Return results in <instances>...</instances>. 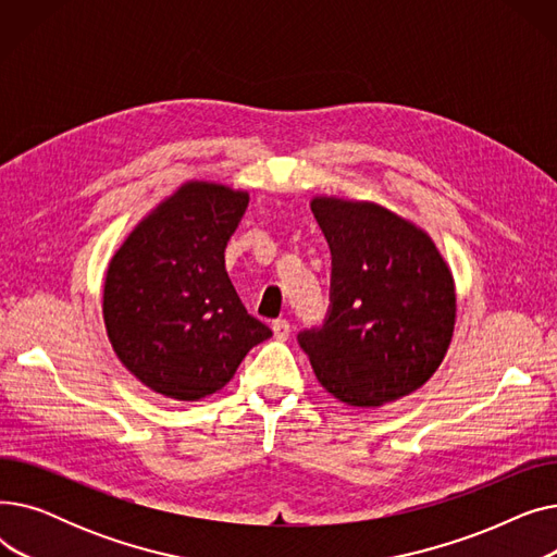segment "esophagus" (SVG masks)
I'll use <instances>...</instances> for the list:
<instances>
[{"mask_svg": "<svg viewBox=\"0 0 557 557\" xmlns=\"http://www.w3.org/2000/svg\"><path fill=\"white\" fill-rule=\"evenodd\" d=\"M271 330H273V336H275L277 341H286L288 334H290V325L286 323V320H273Z\"/></svg>", "mask_w": 557, "mask_h": 557, "instance_id": "1", "label": "esophagus"}]
</instances>
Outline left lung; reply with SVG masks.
I'll return each mask as SVG.
<instances>
[{
    "label": "left lung",
    "instance_id": "obj_1",
    "mask_svg": "<svg viewBox=\"0 0 557 557\" xmlns=\"http://www.w3.org/2000/svg\"><path fill=\"white\" fill-rule=\"evenodd\" d=\"M332 248V311L300 334L315 379L338 401L379 408L422 388L456 325V282L429 232L374 200L320 194Z\"/></svg>",
    "mask_w": 557,
    "mask_h": 557
}]
</instances>
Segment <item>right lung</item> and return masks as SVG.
Here are the masks:
<instances>
[{
	"mask_svg": "<svg viewBox=\"0 0 557 557\" xmlns=\"http://www.w3.org/2000/svg\"><path fill=\"white\" fill-rule=\"evenodd\" d=\"M246 189L187 181L114 250L103 323L122 366L158 395L198 401L221 391L250 347L273 336L242 305L225 271Z\"/></svg>",
	"mask_w": 557,
	"mask_h": 557,
	"instance_id": "1",
	"label": "right lung"
}]
</instances>
